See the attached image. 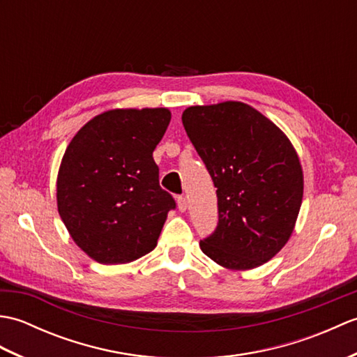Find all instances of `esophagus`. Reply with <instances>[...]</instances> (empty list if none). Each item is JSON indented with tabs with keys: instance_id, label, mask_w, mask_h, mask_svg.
Listing matches in <instances>:
<instances>
[{
	"instance_id": "34e87169",
	"label": "esophagus",
	"mask_w": 357,
	"mask_h": 357,
	"mask_svg": "<svg viewBox=\"0 0 357 357\" xmlns=\"http://www.w3.org/2000/svg\"><path fill=\"white\" fill-rule=\"evenodd\" d=\"M176 204H178V210L183 211V213H184V211L187 210V199L184 198V196H178Z\"/></svg>"
}]
</instances>
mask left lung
Instances as JSON below:
<instances>
[{
    "label": "left lung",
    "mask_w": 357,
    "mask_h": 357,
    "mask_svg": "<svg viewBox=\"0 0 357 357\" xmlns=\"http://www.w3.org/2000/svg\"><path fill=\"white\" fill-rule=\"evenodd\" d=\"M183 124L218 188V227L201 250L225 268L259 267L287 244L301 210L304 174L293 144L239 101L192 105Z\"/></svg>",
    "instance_id": "1"
}]
</instances>
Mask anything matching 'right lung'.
Segmentation results:
<instances>
[{
  "label": "right lung",
  "mask_w": 357,
  "mask_h": 357,
  "mask_svg": "<svg viewBox=\"0 0 357 357\" xmlns=\"http://www.w3.org/2000/svg\"><path fill=\"white\" fill-rule=\"evenodd\" d=\"M169 109H115L79 128L56 179L58 211L72 239L100 264H127L158 244L176 202L159 187L153 150Z\"/></svg>",
  "instance_id": "right-lung-1"
}]
</instances>
